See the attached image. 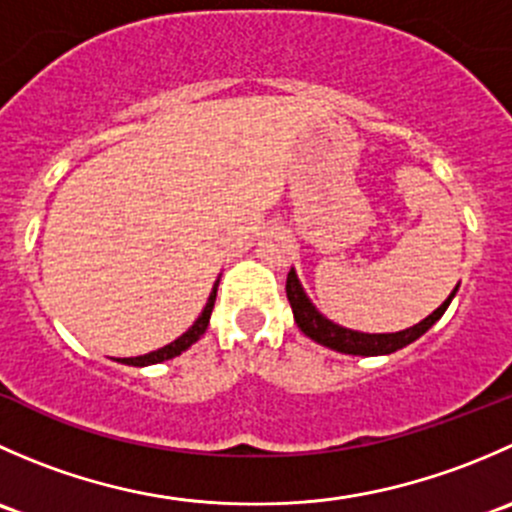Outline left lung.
<instances>
[{
    "label": "left lung",
    "mask_w": 512,
    "mask_h": 512,
    "mask_svg": "<svg viewBox=\"0 0 512 512\" xmlns=\"http://www.w3.org/2000/svg\"><path fill=\"white\" fill-rule=\"evenodd\" d=\"M287 299L292 304V312H294V322L297 327L307 334L309 339H314L317 344L322 347L334 349V352H342V354H354V356H379V354H391L396 349H404L406 344L416 342L421 334H426L438 319L443 317V312L448 309L451 299L456 297L458 287L453 289L451 297L441 304L433 314H428L423 322L414 324V327L404 329V332H396V334H364V332H354V329H344L339 324L329 322L327 317L314 309V304L309 302V297L304 294L302 285H299L297 275L294 270H289L287 275Z\"/></svg>",
    "instance_id": "8db88e82"
}]
</instances>
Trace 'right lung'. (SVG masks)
<instances>
[{"label": "right lung", "instance_id": "1", "mask_svg": "<svg viewBox=\"0 0 512 512\" xmlns=\"http://www.w3.org/2000/svg\"><path fill=\"white\" fill-rule=\"evenodd\" d=\"M220 282V280H218ZM218 282H215L213 292H210V299L208 304H205L203 314H200L198 319H195L193 327L188 329V332L183 334V337H178L175 342H170L168 347L158 349V352H151V354H143V356H128V359H121L123 364H131V366H148V364H158V361H165V359H173V356H178L180 352H185L188 347H193L195 342H198L200 337L205 334V329H208L210 324V314H213V307H215V297H218Z\"/></svg>", "mask_w": 512, "mask_h": 512}]
</instances>
